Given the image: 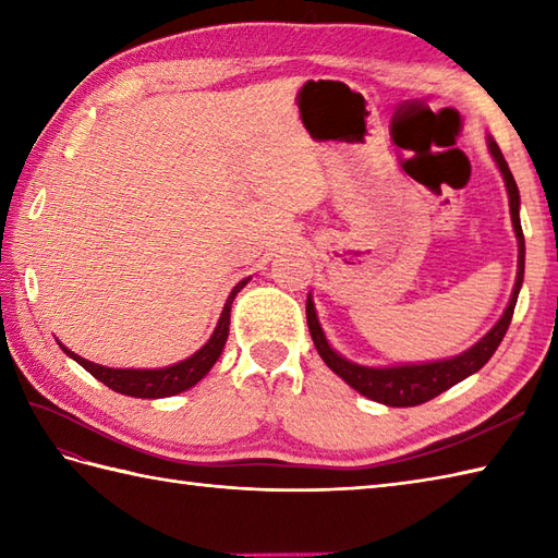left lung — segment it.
Listing matches in <instances>:
<instances>
[{"label":"left lung","instance_id":"8db88e82","mask_svg":"<svg viewBox=\"0 0 558 558\" xmlns=\"http://www.w3.org/2000/svg\"><path fill=\"white\" fill-rule=\"evenodd\" d=\"M489 153L496 160V165H499L504 182H506L508 206H511V220H513V230L518 236V276H515V288L511 294V302H508L504 316L496 322V326L480 342H475L470 350H465L462 354H456V357H450V360L402 364V366H362V364H354L345 357H340V354L328 345L324 328H322V324H318V316L314 310L312 292H310V298H306V324H310V333H312V340H314L318 354H322V360L342 378V381L352 386L357 393L366 396L369 400L384 402V405H388V408H414V405H422V402L432 400L436 396H441L444 390H448L450 386L460 384L462 378H468L470 374L480 372L482 366L492 360L496 348L501 345L506 330H508V326H511L518 292H520V286H523V276H525V236H523V228H520L518 184L513 180L511 170H508L504 153L499 150V146H496V141L492 136H489Z\"/></svg>","mask_w":558,"mask_h":558}]
</instances>
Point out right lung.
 I'll list each match as a JSON object with an SVG mask.
<instances>
[{
	"instance_id": "1",
	"label": "right lung",
	"mask_w": 558,
	"mask_h": 558,
	"mask_svg": "<svg viewBox=\"0 0 558 558\" xmlns=\"http://www.w3.org/2000/svg\"><path fill=\"white\" fill-rule=\"evenodd\" d=\"M246 282H248V278L236 282V286L232 288L228 302H225V306H222L218 326H216V330H213V336L208 338L206 345L198 352H194L192 357H186L172 366H162V369H112V366H102V364L78 357V354L66 350L62 342H59V348H62L71 360H76L90 376H96L98 381L117 390V393L132 396V398L177 396V393H182V390L196 386L201 378H204L213 369V364L218 362V357L222 354V348H225V340H228V333H230L232 302L236 298V292H240Z\"/></svg>"
}]
</instances>
